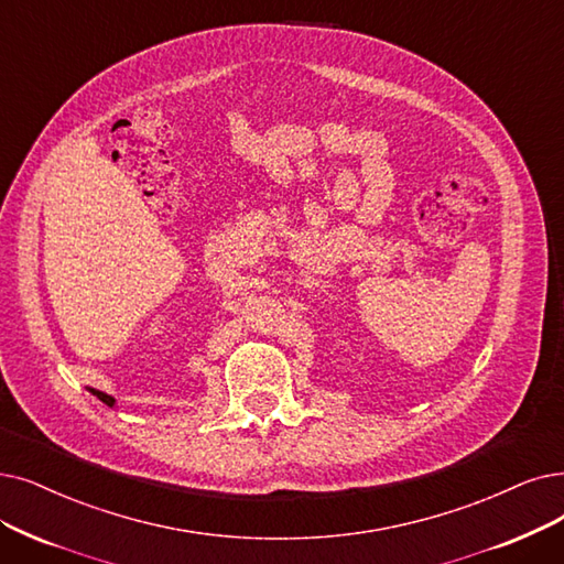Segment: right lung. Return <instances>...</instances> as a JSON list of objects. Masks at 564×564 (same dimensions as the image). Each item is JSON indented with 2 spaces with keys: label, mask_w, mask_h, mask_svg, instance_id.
Returning <instances> with one entry per match:
<instances>
[{
  "label": "right lung",
  "mask_w": 564,
  "mask_h": 564,
  "mask_svg": "<svg viewBox=\"0 0 564 564\" xmlns=\"http://www.w3.org/2000/svg\"><path fill=\"white\" fill-rule=\"evenodd\" d=\"M101 402H106V404H110V408H112V402H116V400H112L110 395H106V393H101V391H93Z\"/></svg>",
  "instance_id": "add662e5"
}]
</instances>
